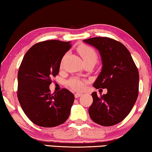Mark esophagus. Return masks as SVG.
Segmentation results:
<instances>
[{"label":"esophagus","instance_id":"34e87169","mask_svg":"<svg viewBox=\"0 0 152 152\" xmlns=\"http://www.w3.org/2000/svg\"><path fill=\"white\" fill-rule=\"evenodd\" d=\"M82 94H81V93H76L75 94H74V96H75V98H78L79 96H82Z\"/></svg>","mask_w":152,"mask_h":152}]
</instances>
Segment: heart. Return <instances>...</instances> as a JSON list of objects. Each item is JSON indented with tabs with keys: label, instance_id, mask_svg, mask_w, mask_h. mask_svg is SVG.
<instances>
[{
	"label": "heart",
	"instance_id": "b5f03b06",
	"mask_svg": "<svg viewBox=\"0 0 152 152\" xmlns=\"http://www.w3.org/2000/svg\"><path fill=\"white\" fill-rule=\"evenodd\" d=\"M77 51L83 59L84 63L86 62H93L95 64L96 62L98 59V55L93 48L90 47L88 45L82 44L78 46L77 48ZM64 61V59L62 61ZM86 82L82 81L77 78H74L70 79L68 81V86L75 91H82L85 87Z\"/></svg>",
	"mask_w": 152,
	"mask_h": 152
}]
</instances>
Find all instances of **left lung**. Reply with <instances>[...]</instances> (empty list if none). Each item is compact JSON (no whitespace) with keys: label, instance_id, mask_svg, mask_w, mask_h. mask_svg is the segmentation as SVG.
I'll use <instances>...</instances> for the list:
<instances>
[{"label":"left lung","instance_id":"obj_1","mask_svg":"<svg viewBox=\"0 0 152 152\" xmlns=\"http://www.w3.org/2000/svg\"><path fill=\"white\" fill-rule=\"evenodd\" d=\"M84 42L99 51L102 68L93 86L107 88V93L98 96L92 93L89 107L91 119L102 126L117 124L129 114L138 96L139 72L125 46L107 37H96Z\"/></svg>","mask_w":152,"mask_h":152}]
</instances>
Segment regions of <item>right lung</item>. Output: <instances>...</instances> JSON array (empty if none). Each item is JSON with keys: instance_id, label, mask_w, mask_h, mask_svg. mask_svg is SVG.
<instances>
[{"instance_id": "add662e5", "label": "right lung", "mask_w": 152, "mask_h": 152, "mask_svg": "<svg viewBox=\"0 0 152 152\" xmlns=\"http://www.w3.org/2000/svg\"><path fill=\"white\" fill-rule=\"evenodd\" d=\"M70 42L47 40L33 45L24 56L18 72L17 97L23 110L35 125L53 127L68 119L74 96L62 88L51 93V78L60 70Z\"/></svg>"}]
</instances>
